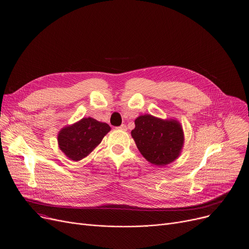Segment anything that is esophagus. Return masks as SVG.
Masks as SVG:
<instances>
[{
    "mask_svg": "<svg viewBox=\"0 0 249 249\" xmlns=\"http://www.w3.org/2000/svg\"><path fill=\"white\" fill-rule=\"evenodd\" d=\"M117 129H119V130H121V131H126V130H127V126H126L125 124H122V125L119 126Z\"/></svg>",
    "mask_w": 249,
    "mask_h": 249,
    "instance_id": "obj_1",
    "label": "esophagus"
}]
</instances>
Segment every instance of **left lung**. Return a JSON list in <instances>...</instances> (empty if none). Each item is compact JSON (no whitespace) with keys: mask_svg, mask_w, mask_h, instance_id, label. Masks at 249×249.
Here are the masks:
<instances>
[{"mask_svg":"<svg viewBox=\"0 0 249 249\" xmlns=\"http://www.w3.org/2000/svg\"><path fill=\"white\" fill-rule=\"evenodd\" d=\"M142 155L156 166L170 164L181 153L184 145V132L174 119L163 120L150 114L139 116L131 132Z\"/></svg>","mask_w":249,"mask_h":249,"instance_id":"obj_1","label":"left lung"}]
</instances>
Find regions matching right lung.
I'll list each match as a JSON object with an SVG mask.
<instances>
[{"label":"right lung","instance_id":"1","mask_svg":"<svg viewBox=\"0 0 249 249\" xmlns=\"http://www.w3.org/2000/svg\"><path fill=\"white\" fill-rule=\"evenodd\" d=\"M109 131L107 123L91 117L82 118L59 131L58 146L70 160L79 161L89 155Z\"/></svg>","mask_w":249,"mask_h":249}]
</instances>
